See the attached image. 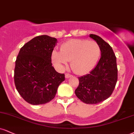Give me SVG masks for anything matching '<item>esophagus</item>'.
Listing matches in <instances>:
<instances>
[{"label": "esophagus", "instance_id": "1", "mask_svg": "<svg viewBox=\"0 0 134 134\" xmlns=\"http://www.w3.org/2000/svg\"><path fill=\"white\" fill-rule=\"evenodd\" d=\"M65 78H66V79H69V77H70L72 76V75H70V74L67 73V74H65Z\"/></svg>", "mask_w": 134, "mask_h": 134}]
</instances>
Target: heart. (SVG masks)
Returning <instances> with one entry per match:
<instances>
[{"label": "heart", "mask_w": 134, "mask_h": 134, "mask_svg": "<svg viewBox=\"0 0 134 134\" xmlns=\"http://www.w3.org/2000/svg\"><path fill=\"white\" fill-rule=\"evenodd\" d=\"M100 54L99 45L95 41L83 39L70 40L61 47V52L54 51L52 61L56 69L62 70L70 62L75 74L83 75L96 65Z\"/></svg>", "instance_id": "obj_1"}]
</instances>
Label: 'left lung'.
I'll return each mask as SVG.
<instances>
[{
	"mask_svg": "<svg viewBox=\"0 0 134 134\" xmlns=\"http://www.w3.org/2000/svg\"><path fill=\"white\" fill-rule=\"evenodd\" d=\"M89 36L99 45L100 59L89 74L79 77V85L75 93L85 104H96L112 95L117 81V67L116 57L110 45L98 35Z\"/></svg>",
	"mask_w": 134,
	"mask_h": 134,
	"instance_id": "left-lung-1",
	"label": "left lung"
}]
</instances>
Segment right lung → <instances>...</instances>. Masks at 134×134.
Segmentation results:
<instances>
[{
  "mask_svg": "<svg viewBox=\"0 0 134 134\" xmlns=\"http://www.w3.org/2000/svg\"><path fill=\"white\" fill-rule=\"evenodd\" d=\"M57 43L55 38L40 35L25 43L19 51L14 82L20 96L30 104L49 102L65 80V75L58 73L52 66V54Z\"/></svg>",
  "mask_w": 134,
  "mask_h": 134,
  "instance_id": "obj_1",
  "label": "right lung"
}]
</instances>
